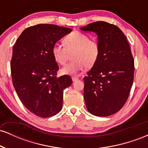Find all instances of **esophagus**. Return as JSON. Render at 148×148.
<instances>
[{"label":"esophagus","instance_id":"34e87169","mask_svg":"<svg viewBox=\"0 0 148 148\" xmlns=\"http://www.w3.org/2000/svg\"><path fill=\"white\" fill-rule=\"evenodd\" d=\"M72 81H77L78 79H79V78H78V77H76V76H72Z\"/></svg>","mask_w":148,"mask_h":148}]
</instances>
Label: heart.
<instances>
[{
	"label": "heart",
	"instance_id": "heart-1",
	"mask_svg": "<svg viewBox=\"0 0 148 148\" xmlns=\"http://www.w3.org/2000/svg\"><path fill=\"white\" fill-rule=\"evenodd\" d=\"M63 46L55 44L51 53L58 64L64 65L69 58V53L72 51L73 60L61 69V72L67 75H76L83 71L86 66L92 67L97 62L101 52L99 43L82 32L73 31L66 35L62 40Z\"/></svg>",
	"mask_w": 148,
	"mask_h": 148
}]
</instances>
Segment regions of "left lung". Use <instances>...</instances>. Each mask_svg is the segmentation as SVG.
<instances>
[{
  "label": "left lung",
  "instance_id": "obj_1",
  "mask_svg": "<svg viewBox=\"0 0 148 148\" xmlns=\"http://www.w3.org/2000/svg\"><path fill=\"white\" fill-rule=\"evenodd\" d=\"M81 30L98 35L101 52L84 80V100L88 111L108 116L126 103L134 81V62L127 37L115 25L96 21Z\"/></svg>",
  "mask_w": 148,
  "mask_h": 148
}]
</instances>
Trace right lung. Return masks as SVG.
Wrapping results in <instances>:
<instances>
[{"instance_id": "1", "label": "right lung", "mask_w": 148, "mask_h": 148, "mask_svg": "<svg viewBox=\"0 0 148 148\" xmlns=\"http://www.w3.org/2000/svg\"><path fill=\"white\" fill-rule=\"evenodd\" d=\"M71 31L40 23L23 30L13 47L10 62L13 86L25 108L40 118L61 111L63 90L72 84L68 75L57 77L59 67L51 53L56 42Z\"/></svg>"}]
</instances>
